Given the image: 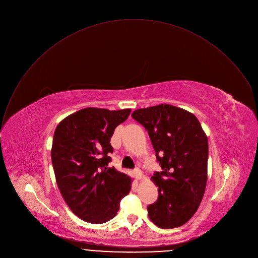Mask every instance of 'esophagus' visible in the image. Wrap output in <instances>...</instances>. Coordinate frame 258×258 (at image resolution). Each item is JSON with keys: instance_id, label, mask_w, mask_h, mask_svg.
I'll return each mask as SVG.
<instances>
[{"instance_id": "obj_1", "label": "esophagus", "mask_w": 258, "mask_h": 258, "mask_svg": "<svg viewBox=\"0 0 258 258\" xmlns=\"http://www.w3.org/2000/svg\"><path fill=\"white\" fill-rule=\"evenodd\" d=\"M134 176H135L136 180H141L143 178V174H142V172L139 169H136L134 171Z\"/></svg>"}]
</instances>
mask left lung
Wrapping results in <instances>:
<instances>
[{
    "label": "left lung",
    "instance_id": "1",
    "mask_svg": "<svg viewBox=\"0 0 258 258\" xmlns=\"http://www.w3.org/2000/svg\"><path fill=\"white\" fill-rule=\"evenodd\" d=\"M131 116L147 130L163 170L151 177L159 197L147 207L148 218L162 229L180 227L193 217L204 195L208 136L192 113L172 105L138 109Z\"/></svg>",
    "mask_w": 258,
    "mask_h": 258
}]
</instances>
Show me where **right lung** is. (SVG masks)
Masks as SVG:
<instances>
[{"label":"right lung","mask_w":258,"mask_h":258,"mask_svg":"<svg viewBox=\"0 0 258 258\" xmlns=\"http://www.w3.org/2000/svg\"><path fill=\"white\" fill-rule=\"evenodd\" d=\"M130 113L86 108L63 119L55 130L50 156L57 185L72 213L84 222L112 220L130 192L132 179L108 167L111 137Z\"/></svg>","instance_id":"add662e5"}]
</instances>
